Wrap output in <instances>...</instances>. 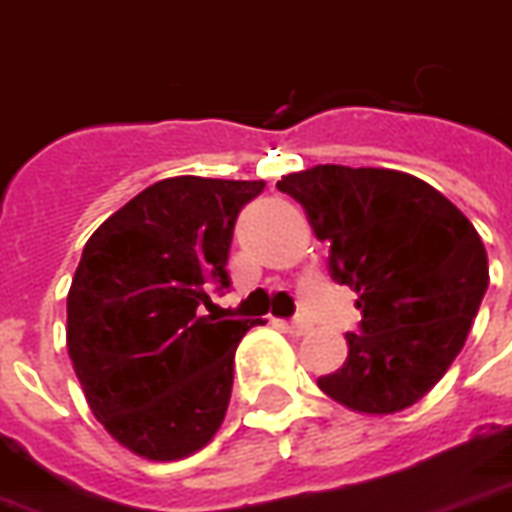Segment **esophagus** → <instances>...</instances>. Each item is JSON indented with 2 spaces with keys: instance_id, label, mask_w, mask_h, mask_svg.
<instances>
[{
  "instance_id": "1",
  "label": "esophagus",
  "mask_w": 512,
  "mask_h": 512,
  "mask_svg": "<svg viewBox=\"0 0 512 512\" xmlns=\"http://www.w3.org/2000/svg\"><path fill=\"white\" fill-rule=\"evenodd\" d=\"M279 328L287 333H293V336H304V333H309V328H312V325L306 323V320H301V317H295V320H282V323H279Z\"/></svg>"
}]
</instances>
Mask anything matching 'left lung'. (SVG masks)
Instances as JSON below:
<instances>
[{
    "mask_svg": "<svg viewBox=\"0 0 512 512\" xmlns=\"http://www.w3.org/2000/svg\"><path fill=\"white\" fill-rule=\"evenodd\" d=\"M276 189L331 244L333 282L358 293L361 325L347 333V361L317 385L355 412L412 407L448 372L478 317L488 287L478 230L401 170L317 165L282 176Z\"/></svg>",
    "mask_w": 512,
    "mask_h": 512,
    "instance_id": "1",
    "label": "left lung"
}]
</instances>
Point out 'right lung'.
<instances>
[{
	"label": "right lung",
	"instance_id": "1",
	"mask_svg": "<svg viewBox=\"0 0 512 512\" xmlns=\"http://www.w3.org/2000/svg\"><path fill=\"white\" fill-rule=\"evenodd\" d=\"M266 181L176 176L146 187L83 246L67 293V350L94 418L151 461H176L217 434L236 347L263 320L203 314L230 287L241 208Z\"/></svg>",
	"mask_w": 512,
	"mask_h": 512
}]
</instances>
